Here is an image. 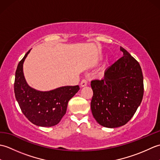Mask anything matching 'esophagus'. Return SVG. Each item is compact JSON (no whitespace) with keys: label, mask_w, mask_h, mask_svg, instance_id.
Masks as SVG:
<instances>
[{"label":"esophagus","mask_w":160,"mask_h":160,"mask_svg":"<svg viewBox=\"0 0 160 160\" xmlns=\"http://www.w3.org/2000/svg\"><path fill=\"white\" fill-rule=\"evenodd\" d=\"M80 85L81 87H85L87 85V80L86 79H83L80 82Z\"/></svg>","instance_id":"34e87169"}]
</instances>
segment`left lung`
I'll use <instances>...</instances> for the list:
<instances>
[{
  "label": "left lung",
  "mask_w": 160,
  "mask_h": 160,
  "mask_svg": "<svg viewBox=\"0 0 160 160\" xmlns=\"http://www.w3.org/2000/svg\"><path fill=\"white\" fill-rule=\"evenodd\" d=\"M123 56L105 71L101 80L91 82L93 116L107 128L120 127L133 116L144 95L143 75L140 64L123 47Z\"/></svg>",
  "instance_id": "1"
}]
</instances>
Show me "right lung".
Listing matches in <instances>:
<instances>
[{"instance_id":"1","label":"right lung","mask_w":160,"mask_h":160,"mask_svg":"<svg viewBox=\"0 0 160 160\" xmlns=\"http://www.w3.org/2000/svg\"><path fill=\"white\" fill-rule=\"evenodd\" d=\"M30 50L20 61L16 71V99L22 113L32 123L42 127H53L58 124L65 115L68 102L80 90V87L65 86L40 91L29 87L24 77L22 67Z\"/></svg>"}]
</instances>
